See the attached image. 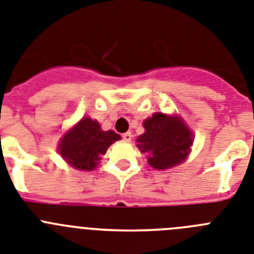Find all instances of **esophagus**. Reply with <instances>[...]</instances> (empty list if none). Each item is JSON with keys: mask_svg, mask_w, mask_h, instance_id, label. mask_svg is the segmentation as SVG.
<instances>
[{"mask_svg": "<svg viewBox=\"0 0 254 254\" xmlns=\"http://www.w3.org/2000/svg\"><path fill=\"white\" fill-rule=\"evenodd\" d=\"M122 138L125 140L126 142H129V141H131V138H132V133H131V132H126V133H123V135H122Z\"/></svg>", "mask_w": 254, "mask_h": 254, "instance_id": "34e87169", "label": "esophagus"}]
</instances>
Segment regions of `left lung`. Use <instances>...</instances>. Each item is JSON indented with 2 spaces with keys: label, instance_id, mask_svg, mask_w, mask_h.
<instances>
[{
  "label": "left lung",
  "instance_id": "8db88e82",
  "mask_svg": "<svg viewBox=\"0 0 254 254\" xmlns=\"http://www.w3.org/2000/svg\"><path fill=\"white\" fill-rule=\"evenodd\" d=\"M145 132L137 137V148L148 153V162L155 170H167L183 163L190 153L192 132L177 116L154 113L144 121Z\"/></svg>",
  "mask_w": 254,
  "mask_h": 254
}]
</instances>
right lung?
Returning <instances> with one entry per match:
<instances>
[{
    "instance_id": "right-lung-1",
    "label": "right lung",
    "mask_w": 254,
    "mask_h": 254,
    "mask_svg": "<svg viewBox=\"0 0 254 254\" xmlns=\"http://www.w3.org/2000/svg\"><path fill=\"white\" fill-rule=\"evenodd\" d=\"M118 140V133L112 129L103 131L97 121L84 117L63 136L58 150L75 170L94 171L108 148Z\"/></svg>"
}]
</instances>
